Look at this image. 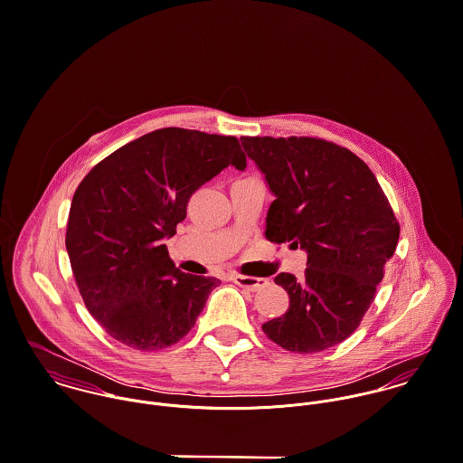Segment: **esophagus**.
Instances as JSON below:
<instances>
[{"label":"esophagus","mask_w":463,"mask_h":463,"mask_svg":"<svg viewBox=\"0 0 463 463\" xmlns=\"http://www.w3.org/2000/svg\"><path fill=\"white\" fill-rule=\"evenodd\" d=\"M232 279H233V283H237L239 287H244V288H248V290H251V292L262 290L264 287H267V283H269L264 278H251V276H242V274H233Z\"/></svg>","instance_id":"1"}]
</instances>
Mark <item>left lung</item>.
<instances>
[{
	"mask_svg": "<svg viewBox=\"0 0 463 463\" xmlns=\"http://www.w3.org/2000/svg\"><path fill=\"white\" fill-rule=\"evenodd\" d=\"M274 196L265 239L307 253L301 278H274L288 310L262 325L292 353H319L358 328L374 301L399 224L378 180L349 149L312 137H242Z\"/></svg>",
	"mask_w": 463,
	"mask_h": 463,
	"instance_id": "1",
	"label": "left lung"
}]
</instances>
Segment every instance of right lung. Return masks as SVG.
<instances>
[{
    "label": "right lung",
    "instance_id": "right-lung-1",
    "mask_svg": "<svg viewBox=\"0 0 463 463\" xmlns=\"http://www.w3.org/2000/svg\"><path fill=\"white\" fill-rule=\"evenodd\" d=\"M246 169L235 137L162 128L99 162L71 203L66 250L90 316L116 340L155 351L196 325L221 283L182 272L164 244L201 185Z\"/></svg>",
    "mask_w": 463,
    "mask_h": 463
}]
</instances>
